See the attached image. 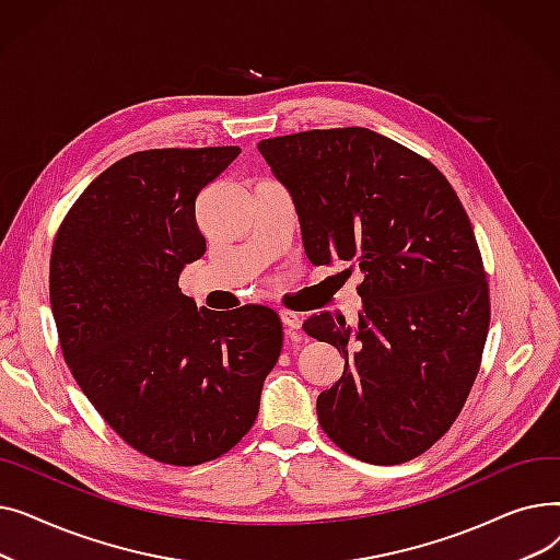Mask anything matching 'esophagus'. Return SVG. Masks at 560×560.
Here are the masks:
<instances>
[{"mask_svg":"<svg viewBox=\"0 0 560 560\" xmlns=\"http://www.w3.org/2000/svg\"><path fill=\"white\" fill-rule=\"evenodd\" d=\"M279 315H281V322L285 325V331H288L290 336L298 338V329L302 327V315L295 313V311H288V308L281 311Z\"/></svg>","mask_w":560,"mask_h":560,"instance_id":"esophagus-1","label":"esophagus"}]
</instances>
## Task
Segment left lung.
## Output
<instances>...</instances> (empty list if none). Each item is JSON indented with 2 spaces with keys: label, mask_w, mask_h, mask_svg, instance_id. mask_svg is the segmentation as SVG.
<instances>
[{
  "label": "left lung",
  "mask_w": 560,
  "mask_h": 560,
  "mask_svg": "<svg viewBox=\"0 0 560 560\" xmlns=\"http://www.w3.org/2000/svg\"><path fill=\"white\" fill-rule=\"evenodd\" d=\"M290 190L306 256L359 268V329L315 313L304 331L342 351L317 420L359 460L424 454L463 410L481 368L490 290L463 203L429 159L363 127L258 142Z\"/></svg>",
  "instance_id": "left-lung-1"
}]
</instances>
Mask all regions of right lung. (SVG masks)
<instances>
[{"instance_id": "right-lung-1", "label": "right lung", "mask_w": 560, "mask_h": 560, "mask_svg": "<svg viewBox=\"0 0 560 560\" xmlns=\"http://www.w3.org/2000/svg\"><path fill=\"white\" fill-rule=\"evenodd\" d=\"M238 154L167 147L120 159L79 195L51 249L49 300L72 376L129 447L167 465L238 445L281 354L272 308L197 311L179 288L206 252L195 201Z\"/></svg>"}]
</instances>
